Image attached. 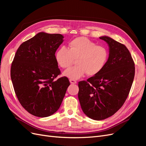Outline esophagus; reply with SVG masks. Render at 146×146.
Returning <instances> with one entry per match:
<instances>
[{
	"label": "esophagus",
	"instance_id": "34e87169",
	"mask_svg": "<svg viewBox=\"0 0 146 146\" xmlns=\"http://www.w3.org/2000/svg\"><path fill=\"white\" fill-rule=\"evenodd\" d=\"M69 82H70V83H71V84H76V83H77V82L76 80H72V79H70Z\"/></svg>",
	"mask_w": 146,
	"mask_h": 146
}]
</instances>
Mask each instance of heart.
<instances>
[{
  "label": "heart",
  "mask_w": 146,
  "mask_h": 146,
  "mask_svg": "<svg viewBox=\"0 0 146 146\" xmlns=\"http://www.w3.org/2000/svg\"><path fill=\"white\" fill-rule=\"evenodd\" d=\"M108 52L103 46L96 44L86 37H78L68 43V48L62 46L56 50L55 58L61 68H68L74 59L77 58V66L69 68L63 75L72 80H77L86 74L93 76L103 69L107 63Z\"/></svg>",
  "instance_id": "b5f03b06"
}]
</instances>
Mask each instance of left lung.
Wrapping results in <instances>:
<instances>
[{
    "label": "left lung",
    "instance_id": "8db88e82",
    "mask_svg": "<svg viewBox=\"0 0 146 146\" xmlns=\"http://www.w3.org/2000/svg\"><path fill=\"white\" fill-rule=\"evenodd\" d=\"M109 56L101 71L87 81L78 82V98L83 113L94 120H103L124 104L133 82L135 63L125 45L107 36Z\"/></svg>",
    "mask_w": 146,
    "mask_h": 146
}]
</instances>
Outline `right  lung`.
<instances>
[{"label":"right lung","mask_w":146,"mask_h":146,"mask_svg":"<svg viewBox=\"0 0 146 146\" xmlns=\"http://www.w3.org/2000/svg\"><path fill=\"white\" fill-rule=\"evenodd\" d=\"M61 34L38 33L19 47L11 67V78L21 105L32 115L45 117L58 110L70 85L60 74L55 58L63 42Z\"/></svg>","instance_id":"right-lung-1"}]
</instances>
